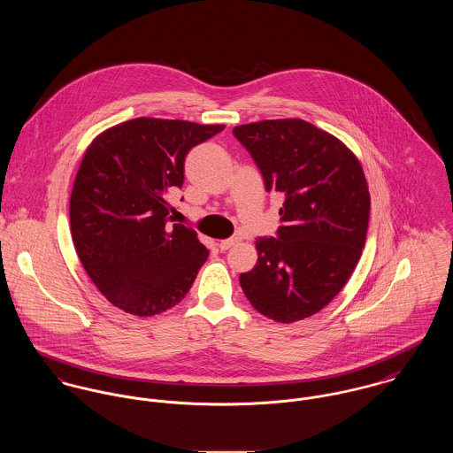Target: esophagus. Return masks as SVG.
<instances>
[{"label":"esophagus","instance_id":"1","mask_svg":"<svg viewBox=\"0 0 453 453\" xmlns=\"http://www.w3.org/2000/svg\"><path fill=\"white\" fill-rule=\"evenodd\" d=\"M238 242H240L238 238H229V240H222V242L219 243V249H220V251L229 250V249H231V247H234V245H236Z\"/></svg>","mask_w":453,"mask_h":453}]
</instances>
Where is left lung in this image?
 <instances>
[{
	"mask_svg": "<svg viewBox=\"0 0 453 453\" xmlns=\"http://www.w3.org/2000/svg\"><path fill=\"white\" fill-rule=\"evenodd\" d=\"M267 193H280L276 236L255 242L258 260L240 274L251 305L278 323L321 311L361 257L370 193L356 156L303 119H265L233 130Z\"/></svg>",
	"mask_w": 453,
	"mask_h": 453,
	"instance_id": "8db88e82",
	"label": "left lung"
}]
</instances>
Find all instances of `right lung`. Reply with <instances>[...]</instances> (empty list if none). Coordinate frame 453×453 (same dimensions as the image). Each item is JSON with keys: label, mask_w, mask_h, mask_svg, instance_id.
I'll return each mask as SVG.
<instances>
[{"label": "right lung", "mask_w": 453, "mask_h": 453, "mask_svg": "<svg viewBox=\"0 0 453 453\" xmlns=\"http://www.w3.org/2000/svg\"><path fill=\"white\" fill-rule=\"evenodd\" d=\"M224 130L180 119L135 118L90 144L69 203L76 253L102 296L135 316L182 301L208 258L196 233L170 224L166 196L184 184L195 146Z\"/></svg>", "instance_id": "obj_1"}]
</instances>
